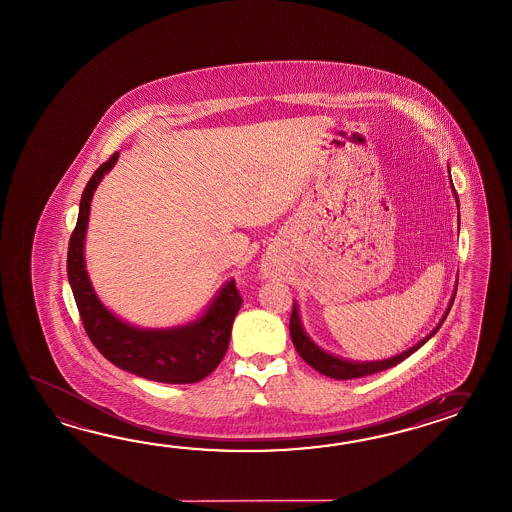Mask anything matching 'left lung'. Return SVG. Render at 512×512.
Instances as JSON below:
<instances>
[{"label":"left lung","mask_w":512,"mask_h":512,"mask_svg":"<svg viewBox=\"0 0 512 512\" xmlns=\"http://www.w3.org/2000/svg\"><path fill=\"white\" fill-rule=\"evenodd\" d=\"M448 172H450V167H448ZM450 182H452V178H450ZM452 191H454L455 202H457V209H459V198H457V193H455L454 185H452ZM455 292H457V284H455L454 294H452V299H450L448 308H446V312H444L443 319L439 321V325H437L426 338H422L419 343H415L413 347H409L408 351L397 354V356H391V358H387V360L353 362V360H345V358H340V356H336V354L323 351L319 345H316L314 341L310 340L307 330L303 329V323H301L299 307H297L296 301H294L292 318H290V336H292V341H294L297 354H299L310 367H314L318 373H321V375L336 378V380H351V378H360V376L375 375V373H380V371L389 369V367H393V365L400 364L402 360H406V358L415 353L417 349H421L422 345L430 340L437 330L441 329L444 319H446L450 308L454 305Z\"/></svg>","instance_id":"obj_1"}]
</instances>
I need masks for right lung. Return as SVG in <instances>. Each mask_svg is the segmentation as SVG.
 Segmentation results:
<instances>
[{"mask_svg": "<svg viewBox=\"0 0 512 512\" xmlns=\"http://www.w3.org/2000/svg\"><path fill=\"white\" fill-rule=\"evenodd\" d=\"M117 158L119 152L93 172L80 198L77 226L69 239L68 279L84 329L97 351L123 371L163 384L200 382L215 371L228 351L242 297L235 279H231L218 290L202 316L169 329H141L104 307L86 272L84 240L93 193L114 169Z\"/></svg>", "mask_w": 512, "mask_h": 512, "instance_id": "1", "label": "right lung"}]
</instances>
